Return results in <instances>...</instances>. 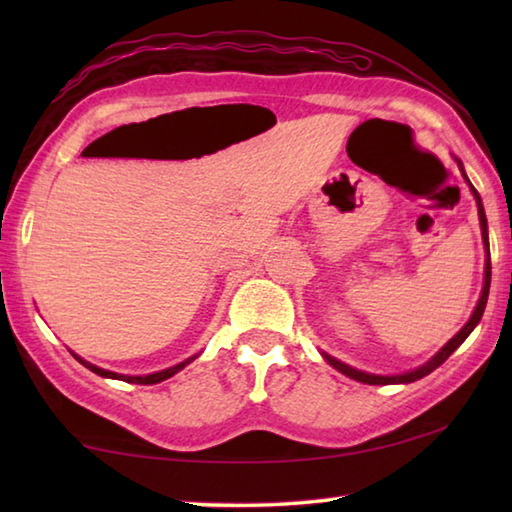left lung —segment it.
<instances>
[{"label":"left lung","instance_id":"1","mask_svg":"<svg viewBox=\"0 0 512 512\" xmlns=\"http://www.w3.org/2000/svg\"><path fill=\"white\" fill-rule=\"evenodd\" d=\"M458 167H461V171H463V164H461V160H458ZM463 178L467 180V185H470V189H472V194H474V201H476V207H479V221H481V235H483V246H485V277H483V291H481V298H479V302H476V307H474V311H472V316H470V320H467V323L463 325V329L461 332H458L454 339H449L447 343H445V348H440V352H436L433 354V357L424 363V366H420V368H415V370H411V372H402V375H393V377H384V375H370V372H363V370H357V368H352V366H348V363H343V361H339V359H334V357H329V354H325L323 352V357H325V361L329 363V366H334L336 370L339 372H343L345 377H350V379H357V381H361V384H372V386H384V384H411V381H418V379H422V377H427L429 372H433L436 370L440 363H445L447 359H449V354H452L458 345H461L467 336L472 334V329L479 325V320H481V316H483V311H485V302H488V293H490V275H492V266H490V241H488V219H485V210H483V203H481V196H479V192H476V189L472 187V183H470V178L465 176V171H463Z\"/></svg>","mask_w":512,"mask_h":512}]
</instances>
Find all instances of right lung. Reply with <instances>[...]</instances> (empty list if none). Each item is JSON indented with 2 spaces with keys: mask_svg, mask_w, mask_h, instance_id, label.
<instances>
[{
  "mask_svg": "<svg viewBox=\"0 0 512 512\" xmlns=\"http://www.w3.org/2000/svg\"><path fill=\"white\" fill-rule=\"evenodd\" d=\"M76 357V354H74ZM79 359L85 368H90L92 372H97L99 377H108V379H121V381H128V384H158V381H164V379H169V377H173L176 375V372H180L183 370L187 363H192L196 357H189V359H185V361H180V363H176V366H171V368H167V370H160V372H153V375H142V377H131V375H117V372H110V370H103V368H97L94 366V363H88V361H83L81 357H76Z\"/></svg>",
  "mask_w": 512,
  "mask_h": 512,
  "instance_id": "obj_1",
  "label": "right lung"
}]
</instances>
